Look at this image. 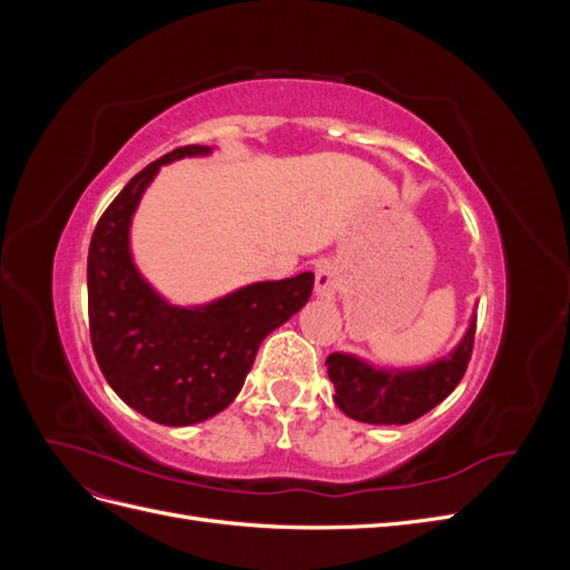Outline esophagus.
Masks as SVG:
<instances>
[{
	"label": "esophagus",
	"instance_id": "1",
	"mask_svg": "<svg viewBox=\"0 0 570 570\" xmlns=\"http://www.w3.org/2000/svg\"><path fill=\"white\" fill-rule=\"evenodd\" d=\"M314 289L321 299H335L340 289V271L333 264H321L316 268Z\"/></svg>",
	"mask_w": 570,
	"mask_h": 570
}]
</instances>
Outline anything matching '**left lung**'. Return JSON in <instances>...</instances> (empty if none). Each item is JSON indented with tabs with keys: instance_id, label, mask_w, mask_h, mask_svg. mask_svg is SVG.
<instances>
[{
	"instance_id": "left-lung-1",
	"label": "left lung",
	"mask_w": 570,
	"mask_h": 570,
	"mask_svg": "<svg viewBox=\"0 0 570 570\" xmlns=\"http://www.w3.org/2000/svg\"><path fill=\"white\" fill-rule=\"evenodd\" d=\"M475 337V314L456 347L419 368H383L354 354L333 352L325 358L335 385V404L350 419L373 425H404L435 409L461 383Z\"/></svg>"
}]
</instances>
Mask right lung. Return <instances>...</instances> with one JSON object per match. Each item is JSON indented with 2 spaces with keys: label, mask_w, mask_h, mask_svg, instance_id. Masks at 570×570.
Returning a JSON list of instances; mask_svg holds the SVG:
<instances>
[{
  "label": "right lung",
  "mask_w": 570,
  "mask_h": 570,
  "mask_svg": "<svg viewBox=\"0 0 570 570\" xmlns=\"http://www.w3.org/2000/svg\"><path fill=\"white\" fill-rule=\"evenodd\" d=\"M214 147L187 145L142 168L101 214L88 252L90 337L97 364L130 409L161 425H193L226 409L258 344L312 297L314 273L239 287L199 306H176L137 271L130 223L159 168Z\"/></svg>",
  "instance_id": "1"
}]
</instances>
